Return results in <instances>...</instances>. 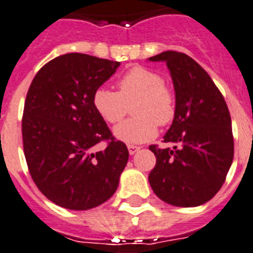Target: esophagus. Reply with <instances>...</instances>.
<instances>
[{
    "label": "esophagus",
    "instance_id": "1",
    "mask_svg": "<svg viewBox=\"0 0 253 253\" xmlns=\"http://www.w3.org/2000/svg\"><path fill=\"white\" fill-rule=\"evenodd\" d=\"M127 148H128V153H130L131 156L135 155L136 152L140 151V147H137V145H128Z\"/></svg>",
    "mask_w": 253,
    "mask_h": 253
}]
</instances>
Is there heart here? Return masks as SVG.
<instances>
[{
  "label": "heart",
  "mask_w": 253,
  "mask_h": 253,
  "mask_svg": "<svg viewBox=\"0 0 253 253\" xmlns=\"http://www.w3.org/2000/svg\"><path fill=\"white\" fill-rule=\"evenodd\" d=\"M92 105L108 123L122 120L131 108L132 116L114 128L117 140L125 144H141L157 135V125L165 126L175 116V94L156 70L131 67L118 82V92L100 87L92 96Z\"/></svg>",
  "instance_id": "heart-1"
}]
</instances>
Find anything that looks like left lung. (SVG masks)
<instances>
[{
    "mask_svg": "<svg viewBox=\"0 0 253 253\" xmlns=\"http://www.w3.org/2000/svg\"><path fill=\"white\" fill-rule=\"evenodd\" d=\"M148 61L166 62L175 92V116L164 136L173 148L151 145L156 156L152 190L175 207H198L214 196L233 164L231 118L212 78L184 53L168 52Z\"/></svg>",
    "mask_w": 253,
    "mask_h": 253,
    "instance_id": "8db88e82",
    "label": "left lung"
}]
</instances>
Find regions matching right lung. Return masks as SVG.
<instances>
[{"instance_id": "add662e5", "label": "right lung", "mask_w": 253, "mask_h": 253, "mask_svg": "<svg viewBox=\"0 0 253 253\" xmlns=\"http://www.w3.org/2000/svg\"><path fill=\"white\" fill-rule=\"evenodd\" d=\"M121 63L67 53L34 78L24 102L22 135L28 170L42 195L71 211H87L112 198L128 151L114 140L93 105L94 91ZM110 140L104 151L93 147Z\"/></svg>"}]
</instances>
